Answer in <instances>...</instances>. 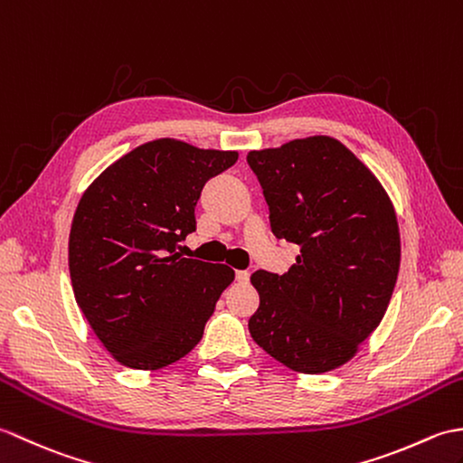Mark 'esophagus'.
Masks as SVG:
<instances>
[{
  "label": "esophagus",
  "instance_id": "esophagus-1",
  "mask_svg": "<svg viewBox=\"0 0 463 463\" xmlns=\"http://www.w3.org/2000/svg\"><path fill=\"white\" fill-rule=\"evenodd\" d=\"M235 279H238L240 283H248L250 281V271L238 269V271H235Z\"/></svg>",
  "mask_w": 463,
  "mask_h": 463
}]
</instances>
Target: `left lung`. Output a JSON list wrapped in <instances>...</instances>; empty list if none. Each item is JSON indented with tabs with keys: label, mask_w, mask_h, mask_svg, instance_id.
<instances>
[{
	"label": "left lung",
	"mask_w": 463,
	"mask_h": 463,
	"mask_svg": "<svg viewBox=\"0 0 463 463\" xmlns=\"http://www.w3.org/2000/svg\"><path fill=\"white\" fill-rule=\"evenodd\" d=\"M271 230L301 255L283 275L255 271L250 333L295 373L348 363L383 321L400 267L394 205L374 174L331 137L251 150Z\"/></svg>",
	"instance_id": "left-lung-1"
}]
</instances>
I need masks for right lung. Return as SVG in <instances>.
Wrapping results in <instances>:
<instances>
[{"instance_id": "obj_1", "label": "right lung", "mask_w": 463, "mask_h": 463, "mask_svg": "<svg viewBox=\"0 0 463 463\" xmlns=\"http://www.w3.org/2000/svg\"><path fill=\"white\" fill-rule=\"evenodd\" d=\"M238 152L160 138L125 154L80 198L69 235V273L80 311L107 351L137 371L186 356L235 271L182 258L194 208Z\"/></svg>"}]
</instances>
